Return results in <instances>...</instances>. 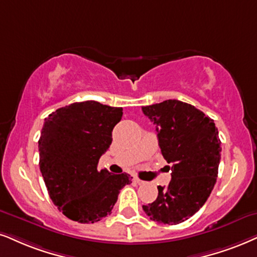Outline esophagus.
I'll list each match as a JSON object with an SVG mask.
<instances>
[{
    "mask_svg": "<svg viewBox=\"0 0 257 257\" xmlns=\"http://www.w3.org/2000/svg\"><path fill=\"white\" fill-rule=\"evenodd\" d=\"M134 181H135L136 184H139V185H144V184H146V181L139 179V178H134Z\"/></svg>",
    "mask_w": 257,
    "mask_h": 257,
    "instance_id": "obj_1",
    "label": "esophagus"
}]
</instances>
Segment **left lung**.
<instances>
[{
  "label": "left lung",
  "instance_id": "1",
  "mask_svg": "<svg viewBox=\"0 0 257 257\" xmlns=\"http://www.w3.org/2000/svg\"><path fill=\"white\" fill-rule=\"evenodd\" d=\"M157 124L161 154L171 164L167 187L158 186L155 201L142 209L154 222L175 225L205 204L216 184L220 140L215 122L199 109L177 99L142 106Z\"/></svg>",
  "mask_w": 257,
  "mask_h": 257
}]
</instances>
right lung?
<instances>
[{
	"instance_id": "add662e5",
	"label": "right lung",
	"mask_w": 257,
	"mask_h": 257,
	"mask_svg": "<svg viewBox=\"0 0 257 257\" xmlns=\"http://www.w3.org/2000/svg\"><path fill=\"white\" fill-rule=\"evenodd\" d=\"M122 115V108L86 100L45 118L39 166L53 204L74 222L96 223L110 215L119 191L132 183L126 173L97 170Z\"/></svg>"
}]
</instances>
